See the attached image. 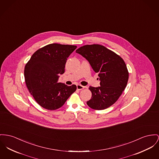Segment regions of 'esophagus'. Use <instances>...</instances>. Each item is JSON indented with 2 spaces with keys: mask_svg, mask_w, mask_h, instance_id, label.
I'll return each mask as SVG.
<instances>
[{
  "mask_svg": "<svg viewBox=\"0 0 159 159\" xmlns=\"http://www.w3.org/2000/svg\"><path fill=\"white\" fill-rule=\"evenodd\" d=\"M84 86H83V85H81L78 84L76 85V88H77V89L79 90H81L84 89Z\"/></svg>",
  "mask_w": 159,
  "mask_h": 159,
  "instance_id": "obj_1",
  "label": "esophagus"
}]
</instances>
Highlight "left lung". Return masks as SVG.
Here are the masks:
<instances>
[{"label":"left lung","instance_id":"left-lung-1","mask_svg":"<svg viewBox=\"0 0 159 159\" xmlns=\"http://www.w3.org/2000/svg\"><path fill=\"white\" fill-rule=\"evenodd\" d=\"M98 74L100 86H90L91 99L87 104L94 110H104L116 102L127 86L129 74L123 59L99 44L85 45L76 51Z\"/></svg>","mask_w":159,"mask_h":159}]
</instances>
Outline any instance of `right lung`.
<instances>
[{
    "label": "right lung",
    "instance_id": "add662e5",
    "mask_svg": "<svg viewBox=\"0 0 159 159\" xmlns=\"http://www.w3.org/2000/svg\"><path fill=\"white\" fill-rule=\"evenodd\" d=\"M76 46L53 43L37 50L26 64L25 80L28 89L36 102L49 110L63 106L76 90V85L58 83L65 71L67 58Z\"/></svg>",
    "mask_w": 159,
    "mask_h": 159
}]
</instances>
